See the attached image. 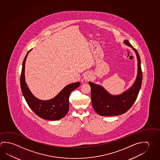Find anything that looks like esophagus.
Wrapping results in <instances>:
<instances>
[{
	"mask_svg": "<svg viewBox=\"0 0 160 160\" xmlns=\"http://www.w3.org/2000/svg\"><path fill=\"white\" fill-rule=\"evenodd\" d=\"M84 78L85 80H89L92 78V75L90 72H86L84 74Z\"/></svg>",
	"mask_w": 160,
	"mask_h": 160,
	"instance_id": "34e87169",
	"label": "esophagus"
}]
</instances>
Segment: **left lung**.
I'll list each match as a JSON object with an SVG mask.
<instances>
[{"mask_svg":"<svg viewBox=\"0 0 160 160\" xmlns=\"http://www.w3.org/2000/svg\"><path fill=\"white\" fill-rule=\"evenodd\" d=\"M124 43L132 48L137 54L138 59V74L134 83L130 88L121 94L113 95L107 92L103 87L89 82L91 88V99L92 107L98 115L103 116H112L122 115L127 112L134 104L142 82V71L140 56L136 49L134 48L128 40Z\"/></svg>","mask_w":160,"mask_h":160,"instance_id":"obj_1","label":"left lung"}]
</instances>
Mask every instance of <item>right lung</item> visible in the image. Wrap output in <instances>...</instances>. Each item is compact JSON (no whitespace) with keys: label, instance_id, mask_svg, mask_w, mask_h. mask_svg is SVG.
Returning <instances> with one entry per match:
<instances>
[{"label":"right lung","instance_id":"1","mask_svg":"<svg viewBox=\"0 0 160 160\" xmlns=\"http://www.w3.org/2000/svg\"><path fill=\"white\" fill-rule=\"evenodd\" d=\"M31 49L26 54L22 63L20 85L23 95L28 106L39 117L47 120H58L65 117L69 109V97L71 92L78 88L80 82L69 84L50 100L42 101L36 98L28 89L25 78V65L26 58Z\"/></svg>","mask_w":160,"mask_h":160}]
</instances>
